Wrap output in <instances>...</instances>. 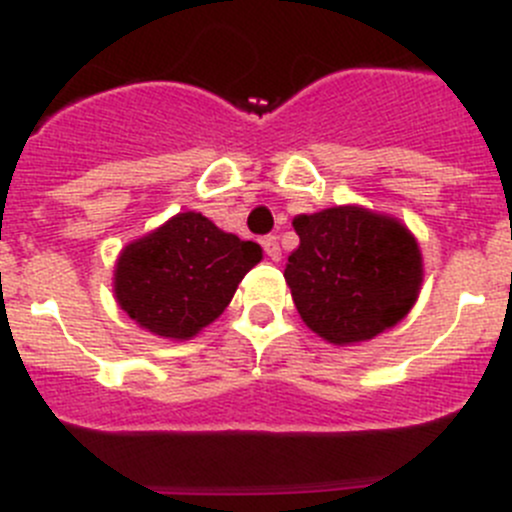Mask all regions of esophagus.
Returning a JSON list of instances; mask_svg holds the SVG:
<instances>
[{
	"mask_svg": "<svg viewBox=\"0 0 512 512\" xmlns=\"http://www.w3.org/2000/svg\"><path fill=\"white\" fill-rule=\"evenodd\" d=\"M261 244H263V251H266V256L271 258V261H278V258H281V246H278L276 236H266Z\"/></svg>",
	"mask_w": 512,
	"mask_h": 512,
	"instance_id": "34e87169",
	"label": "esophagus"
}]
</instances>
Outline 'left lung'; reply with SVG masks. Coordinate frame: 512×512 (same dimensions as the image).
<instances>
[{
  "instance_id": "left-lung-1",
  "label": "left lung",
  "mask_w": 512,
  "mask_h": 512,
  "mask_svg": "<svg viewBox=\"0 0 512 512\" xmlns=\"http://www.w3.org/2000/svg\"><path fill=\"white\" fill-rule=\"evenodd\" d=\"M293 229L301 244L283 278L303 323L323 341H371L416 306L423 254L396 216L346 204L296 216Z\"/></svg>"
}]
</instances>
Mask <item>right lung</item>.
I'll use <instances>...</instances> for the list:
<instances>
[{
  "label": "right lung",
  "mask_w": 512,
  "mask_h": 512,
  "mask_svg": "<svg viewBox=\"0 0 512 512\" xmlns=\"http://www.w3.org/2000/svg\"><path fill=\"white\" fill-rule=\"evenodd\" d=\"M261 258L254 241L184 211L121 249L111 281L114 298L151 336L189 341L226 311L241 278Z\"/></svg>",
  "instance_id": "right-lung-1"
}]
</instances>
